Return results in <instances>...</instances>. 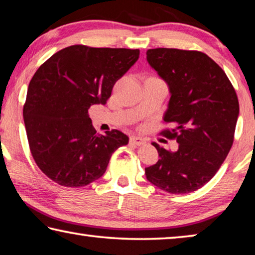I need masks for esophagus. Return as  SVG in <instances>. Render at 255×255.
Returning <instances> with one entry per match:
<instances>
[{
    "instance_id": "esophagus-1",
    "label": "esophagus",
    "mask_w": 255,
    "mask_h": 255,
    "mask_svg": "<svg viewBox=\"0 0 255 255\" xmlns=\"http://www.w3.org/2000/svg\"><path fill=\"white\" fill-rule=\"evenodd\" d=\"M145 143V139L141 137H137V136H132L130 137V144L132 145H137V146H140Z\"/></svg>"
}]
</instances>
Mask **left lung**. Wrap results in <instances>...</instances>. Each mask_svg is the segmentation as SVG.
<instances>
[{"mask_svg": "<svg viewBox=\"0 0 255 255\" xmlns=\"http://www.w3.org/2000/svg\"><path fill=\"white\" fill-rule=\"evenodd\" d=\"M146 55L171 94L163 120L173 128L161 133L179 144L170 152L153 143L159 159L145 167L146 179L174 195L196 191L217 173L230 152L239 99L225 72L201 51L155 48Z\"/></svg>", "mask_w": 255, "mask_h": 255, "instance_id": "8db88e82", "label": "left lung"}]
</instances>
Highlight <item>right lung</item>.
I'll use <instances>...</instances> for the list:
<instances>
[{
	"label": "right lung",
	"instance_id": "1",
	"mask_svg": "<svg viewBox=\"0 0 255 255\" xmlns=\"http://www.w3.org/2000/svg\"><path fill=\"white\" fill-rule=\"evenodd\" d=\"M138 49L66 47L30 81L23 120L32 157L54 182L79 188L105 174L112 153L129 138L117 129L98 133L88 111L106 105L112 88L137 62Z\"/></svg>",
	"mask_w": 255,
	"mask_h": 255
}]
</instances>
